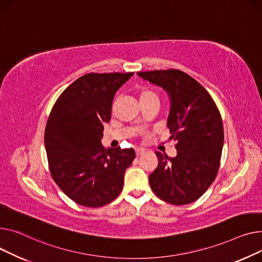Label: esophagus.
I'll return each mask as SVG.
<instances>
[{
  "label": "esophagus",
  "mask_w": 262,
  "mask_h": 262,
  "mask_svg": "<svg viewBox=\"0 0 262 262\" xmlns=\"http://www.w3.org/2000/svg\"><path fill=\"white\" fill-rule=\"evenodd\" d=\"M135 153H136V157H140V156L144 155V153H145V149L137 148V149H135Z\"/></svg>",
  "instance_id": "1"
}]
</instances>
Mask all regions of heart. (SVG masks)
Segmentation results:
<instances>
[{
    "mask_svg": "<svg viewBox=\"0 0 262 262\" xmlns=\"http://www.w3.org/2000/svg\"><path fill=\"white\" fill-rule=\"evenodd\" d=\"M150 98H158V96L153 93L151 91L148 90H143L140 94V99L144 100V99H150ZM159 99V98H158Z\"/></svg>",
    "mask_w": 262,
    "mask_h": 262,
    "instance_id": "heart-1",
    "label": "heart"
}]
</instances>
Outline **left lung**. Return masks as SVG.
I'll list each match as a JSON object with an SVG mask.
<instances>
[{
  "label": "left lung",
  "mask_w": 262,
  "mask_h": 262,
  "mask_svg": "<svg viewBox=\"0 0 262 262\" xmlns=\"http://www.w3.org/2000/svg\"><path fill=\"white\" fill-rule=\"evenodd\" d=\"M137 75L162 88L170 100L167 126L177 142V156L160 151L157 169L149 176L155 193L173 205L189 204L216 179L224 132L218 107L208 92L179 70L140 72Z\"/></svg>",
  "instance_id": "8db88e82"
}]
</instances>
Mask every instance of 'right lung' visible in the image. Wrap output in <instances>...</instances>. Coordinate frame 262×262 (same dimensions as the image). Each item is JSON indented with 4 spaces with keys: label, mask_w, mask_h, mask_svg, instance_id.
Returning a JSON list of instances; mask_svg holds the SVG:
<instances>
[{
    "label": "right lung",
    "mask_w": 262,
    "mask_h": 262,
    "mask_svg": "<svg viewBox=\"0 0 262 262\" xmlns=\"http://www.w3.org/2000/svg\"><path fill=\"white\" fill-rule=\"evenodd\" d=\"M134 73H90L75 80L54 104L44 144L54 181L70 199L86 207H100L120 193L132 148L104 149L100 138L110 121L118 89Z\"/></svg>",
    "instance_id": "right-lung-1"
}]
</instances>
